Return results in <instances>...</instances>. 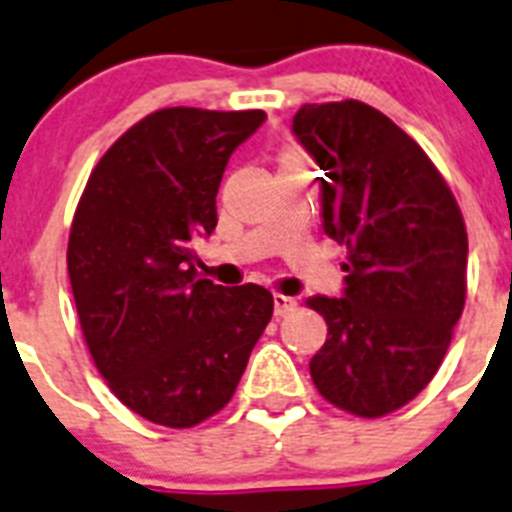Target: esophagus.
<instances>
[{
	"label": "esophagus",
	"instance_id": "obj_1",
	"mask_svg": "<svg viewBox=\"0 0 512 512\" xmlns=\"http://www.w3.org/2000/svg\"><path fill=\"white\" fill-rule=\"evenodd\" d=\"M273 304H275V317H288V314L296 309V299H291V296H286V293H275Z\"/></svg>",
	"mask_w": 512,
	"mask_h": 512
}]
</instances>
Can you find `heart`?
I'll list each match as a JSON object with an SVG mask.
<instances>
[{
	"label": "heart",
	"mask_w": 512,
	"mask_h": 512,
	"mask_svg": "<svg viewBox=\"0 0 512 512\" xmlns=\"http://www.w3.org/2000/svg\"><path fill=\"white\" fill-rule=\"evenodd\" d=\"M288 157H293V154H286V157H283V159H288Z\"/></svg>",
	"instance_id": "b5f03b06"
}]
</instances>
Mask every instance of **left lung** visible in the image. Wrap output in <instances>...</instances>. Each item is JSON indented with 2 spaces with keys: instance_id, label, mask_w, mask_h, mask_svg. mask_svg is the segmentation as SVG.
Returning a JSON list of instances; mask_svg holds the SVG:
<instances>
[{
  "instance_id": "1",
  "label": "left lung",
  "mask_w": 512,
  "mask_h": 512,
  "mask_svg": "<svg viewBox=\"0 0 512 512\" xmlns=\"http://www.w3.org/2000/svg\"><path fill=\"white\" fill-rule=\"evenodd\" d=\"M293 133L324 170V231L348 247L345 296L306 301L327 322L311 381L350 415L384 417L446 358L466 301L464 216L422 146L366 102H309Z\"/></svg>"
}]
</instances>
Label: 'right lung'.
<instances>
[{
	"mask_svg": "<svg viewBox=\"0 0 512 512\" xmlns=\"http://www.w3.org/2000/svg\"><path fill=\"white\" fill-rule=\"evenodd\" d=\"M262 121V110H154L102 154L71 219L66 265L87 350L154 425L193 428L224 410L273 317L268 288L216 286L193 268L231 151Z\"/></svg>",
	"mask_w": 512,
	"mask_h": 512,
	"instance_id": "1",
	"label": "right lung"
}]
</instances>
